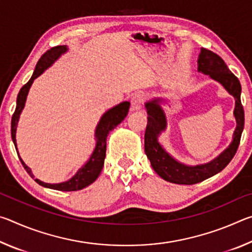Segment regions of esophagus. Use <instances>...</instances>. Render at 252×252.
<instances>
[{"label": "esophagus", "instance_id": "1", "mask_svg": "<svg viewBox=\"0 0 252 252\" xmlns=\"http://www.w3.org/2000/svg\"><path fill=\"white\" fill-rule=\"evenodd\" d=\"M144 102V95L141 93H136L131 99V111H138L141 109Z\"/></svg>", "mask_w": 252, "mask_h": 252}]
</instances>
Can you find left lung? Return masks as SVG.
Listing matches in <instances>:
<instances>
[{"instance_id": "1", "label": "left lung", "mask_w": 252, "mask_h": 252, "mask_svg": "<svg viewBox=\"0 0 252 252\" xmlns=\"http://www.w3.org/2000/svg\"><path fill=\"white\" fill-rule=\"evenodd\" d=\"M198 71L219 82L234 97L236 105L233 116L236 118L237 126L230 146L216 159L204 164L187 165L170 156L158 141L161 132L167 127V118L160 105V102L163 100L155 97L147 102L144 104L148 113V125L144 133V151L153 170L165 181L177 185H194L222 171L236 155L244 131L245 111L240 99L241 84L237 76L229 70L218 54L203 48L198 58Z\"/></svg>"}]
</instances>
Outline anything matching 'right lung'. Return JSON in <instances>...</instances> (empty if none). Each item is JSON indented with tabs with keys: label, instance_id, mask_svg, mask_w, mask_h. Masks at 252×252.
<instances>
[{
	"label": "right lung",
	"instance_id": "add662e5",
	"mask_svg": "<svg viewBox=\"0 0 252 252\" xmlns=\"http://www.w3.org/2000/svg\"><path fill=\"white\" fill-rule=\"evenodd\" d=\"M66 51H67L66 45H58L46 51V52L42 55L41 59L39 60V62H37L35 70H34L31 79L29 80V82L27 84H24L23 87L21 88V90L18 94V99H16V108L13 116H12V121H11V135H12V140H13V143L16 150H18V148H16V139H15L16 127H18L20 114L24 109L28 93L33 83V81L35 80L37 76H40L42 73H43L48 67L52 65L62 54H64L66 52ZM129 108H130V102L127 101L121 102L120 104L113 106V108H111L110 110L106 111L103 116L101 117L95 129L94 135H95L96 143H95L94 150H93L90 159L85 162L84 165H82V168H80L78 170V172H76L74 176L70 179V180H67L65 182H61V183H45L39 180V179H35V181L42 187L50 188V189L59 190V191L81 190L94 182L97 179V177H99V174L101 173V170L103 168V164H104L105 152H106V138H108V134L110 133V131H112L114 127H116L118 125H120V123L125 120L127 112H129ZM18 156H19V151H18ZM20 160L22 162L24 169L27 170V172L31 176V178H34L31 169L24 163L23 160L21 159V157H20Z\"/></svg>",
	"mask_w": 252,
	"mask_h": 252
}]
</instances>
